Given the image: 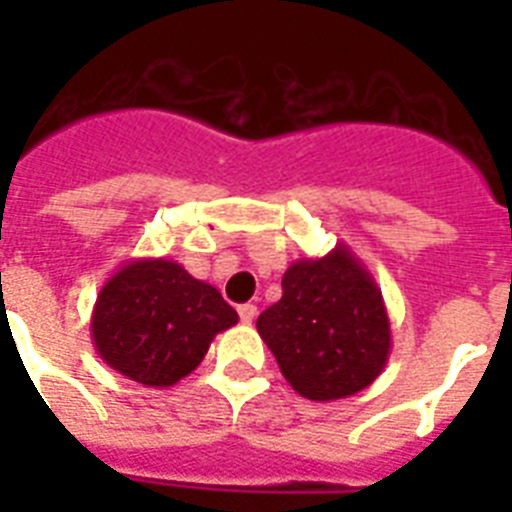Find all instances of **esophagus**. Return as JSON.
I'll use <instances>...</instances> for the list:
<instances>
[{
    "instance_id": "esophagus-1",
    "label": "esophagus",
    "mask_w": 512,
    "mask_h": 512,
    "mask_svg": "<svg viewBox=\"0 0 512 512\" xmlns=\"http://www.w3.org/2000/svg\"><path fill=\"white\" fill-rule=\"evenodd\" d=\"M255 316H257V305H252V303L239 305V319L244 321V324H252V321H255Z\"/></svg>"
}]
</instances>
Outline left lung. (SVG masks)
Here are the masks:
<instances>
[{"label": "left lung", "mask_w": 512, "mask_h": 512, "mask_svg": "<svg viewBox=\"0 0 512 512\" xmlns=\"http://www.w3.org/2000/svg\"><path fill=\"white\" fill-rule=\"evenodd\" d=\"M281 289L279 303L260 313L257 332L284 380L311 401L369 388L388 364L390 319L377 281L348 244L295 260Z\"/></svg>", "instance_id": "1"}]
</instances>
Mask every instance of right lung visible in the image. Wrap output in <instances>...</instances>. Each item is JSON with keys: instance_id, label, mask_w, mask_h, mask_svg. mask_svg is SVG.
Masks as SVG:
<instances>
[{"instance_id": "add662e5", "label": "right lung", "mask_w": 512, "mask_h": 512, "mask_svg": "<svg viewBox=\"0 0 512 512\" xmlns=\"http://www.w3.org/2000/svg\"><path fill=\"white\" fill-rule=\"evenodd\" d=\"M239 313L177 260L135 257L103 284L90 332L98 356L124 377L170 388L204 361L209 342Z\"/></svg>"}]
</instances>
